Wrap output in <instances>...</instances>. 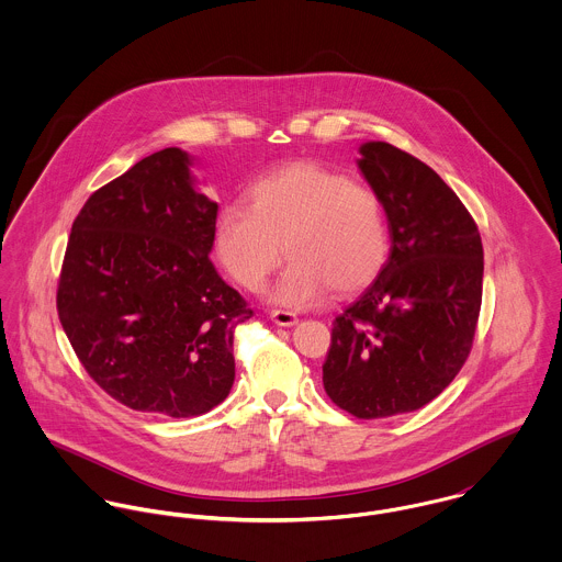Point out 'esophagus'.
Returning <instances> with one entry per match:
<instances>
[{
    "instance_id": "esophagus-1",
    "label": "esophagus",
    "mask_w": 562,
    "mask_h": 562,
    "mask_svg": "<svg viewBox=\"0 0 562 562\" xmlns=\"http://www.w3.org/2000/svg\"><path fill=\"white\" fill-rule=\"evenodd\" d=\"M270 318H272L274 324H279V326H292V324L299 322L296 314L285 312V310H272V312H270Z\"/></svg>"
}]
</instances>
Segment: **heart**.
<instances>
[{"mask_svg":"<svg viewBox=\"0 0 562 562\" xmlns=\"http://www.w3.org/2000/svg\"><path fill=\"white\" fill-rule=\"evenodd\" d=\"M221 263L248 292L292 257L272 299L312 307L333 288L352 294L376 279L390 255L381 196L318 161L277 168L248 188V205H225L214 225Z\"/></svg>","mask_w":562,"mask_h":562,"instance_id":"heart-1","label":"heart"}]
</instances>
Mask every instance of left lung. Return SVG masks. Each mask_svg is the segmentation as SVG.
<instances>
[{"label":"left lung","instance_id":"obj_1","mask_svg":"<svg viewBox=\"0 0 562 562\" xmlns=\"http://www.w3.org/2000/svg\"><path fill=\"white\" fill-rule=\"evenodd\" d=\"M359 168L381 196L392 248L333 322L324 392L359 419L411 413L461 372L482 303V240L454 190L424 161L366 143Z\"/></svg>","mask_w":562,"mask_h":562}]
</instances>
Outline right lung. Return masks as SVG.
Returning <instances> with one entry per match:
<instances>
[{
  "label": "right lung",
  "mask_w": 562,
  "mask_h": 562,
  "mask_svg": "<svg viewBox=\"0 0 562 562\" xmlns=\"http://www.w3.org/2000/svg\"><path fill=\"white\" fill-rule=\"evenodd\" d=\"M177 147L101 186L74 221L56 307L88 372L114 401L164 417L229 396L234 335L252 310L216 272L218 205L192 188Z\"/></svg>",
  "instance_id": "add662e5"
}]
</instances>
